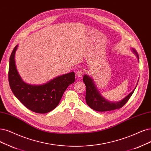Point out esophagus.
Here are the masks:
<instances>
[{"instance_id":"esophagus-1","label":"esophagus","mask_w":151,"mask_h":151,"mask_svg":"<svg viewBox=\"0 0 151 151\" xmlns=\"http://www.w3.org/2000/svg\"><path fill=\"white\" fill-rule=\"evenodd\" d=\"M76 76H78V77H81L83 75V71L82 70H78L77 71L76 73Z\"/></svg>"}]
</instances>
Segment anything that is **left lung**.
I'll return each instance as SVG.
<instances>
[{
	"label": "left lung",
	"mask_w": 151,
	"mask_h": 151,
	"mask_svg": "<svg viewBox=\"0 0 151 151\" xmlns=\"http://www.w3.org/2000/svg\"><path fill=\"white\" fill-rule=\"evenodd\" d=\"M132 50L134 53H135L139 60V55L137 52L134 48H132ZM83 82L85 83L86 85V91L85 99L87 104L91 109L96 111H100V112L112 111L122 108L127 102L130 97L132 96V94H133L137 86L136 85V88L134 89V90L128 94L127 96H126L124 99H122L121 101L118 102H113L108 101V100L104 98L101 95V94L98 91L96 86H95V84H94V83L91 77L87 75H85L83 76Z\"/></svg>",
	"instance_id": "1"
}]
</instances>
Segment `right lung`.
<instances>
[{"label": "right lung", "instance_id": "obj_1", "mask_svg": "<svg viewBox=\"0 0 151 151\" xmlns=\"http://www.w3.org/2000/svg\"><path fill=\"white\" fill-rule=\"evenodd\" d=\"M18 45L11 53L9 61V82L14 95L33 112L45 114L54 109L59 104L65 91L75 81V73L61 75L40 85L27 84L17 70L15 54Z\"/></svg>", "mask_w": 151, "mask_h": 151}]
</instances>
